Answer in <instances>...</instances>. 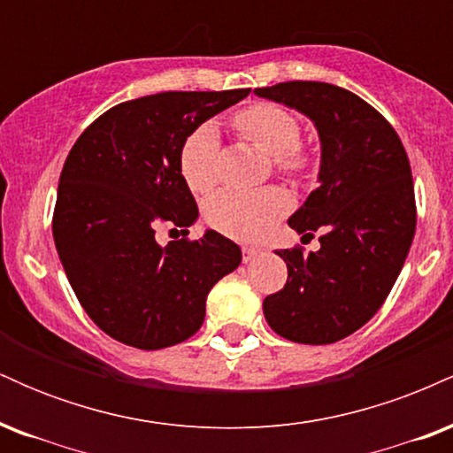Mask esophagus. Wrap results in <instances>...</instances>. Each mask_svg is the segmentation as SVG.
Returning <instances> with one entry per match:
<instances>
[{
    "instance_id": "1",
    "label": "esophagus",
    "mask_w": 453,
    "mask_h": 453,
    "mask_svg": "<svg viewBox=\"0 0 453 453\" xmlns=\"http://www.w3.org/2000/svg\"><path fill=\"white\" fill-rule=\"evenodd\" d=\"M259 253H262V249L257 247H242V262H251V259H256Z\"/></svg>"
}]
</instances>
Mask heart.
Returning a JSON list of instances; mask_svg holds the SVG:
<instances>
[{
  "label": "heart",
  "mask_w": 453,
  "mask_h": 453,
  "mask_svg": "<svg viewBox=\"0 0 453 453\" xmlns=\"http://www.w3.org/2000/svg\"><path fill=\"white\" fill-rule=\"evenodd\" d=\"M234 126L256 147L273 155L277 170L303 174L311 165V153L300 147V121L288 108L277 104H253L234 117ZM219 129L206 121L183 140L179 150V170L194 194H206L217 183ZM289 209L288 196L280 189L219 191L204 206L206 221L215 230L236 241H259L280 215Z\"/></svg>",
  "instance_id": "heart-1"
}]
</instances>
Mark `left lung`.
Returning <instances> with one entry per match:
<instances>
[{
	"instance_id": "obj_1",
	"label": "left lung",
	"mask_w": 453,
	"mask_h": 453,
	"mask_svg": "<svg viewBox=\"0 0 453 453\" xmlns=\"http://www.w3.org/2000/svg\"><path fill=\"white\" fill-rule=\"evenodd\" d=\"M257 97L303 112L321 144L319 187L289 227L319 251L283 249L288 283L266 296L264 317L283 339L330 345L366 324L392 292L415 234V194L398 134L356 93L315 81L279 82Z\"/></svg>"
}]
</instances>
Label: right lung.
<instances>
[{
	"label": "right lung",
	"mask_w": 453,
	"mask_h": 453,
	"mask_svg": "<svg viewBox=\"0 0 453 453\" xmlns=\"http://www.w3.org/2000/svg\"><path fill=\"white\" fill-rule=\"evenodd\" d=\"M249 91H165L123 102L93 121L67 155L55 247L78 303L114 341L147 351L187 341L204 321L212 285L241 264V247L215 230L168 247L155 230L173 223L187 234L194 226L180 144Z\"/></svg>",
	"instance_id": "right-lung-1"
}]
</instances>
